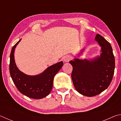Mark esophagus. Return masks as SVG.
<instances>
[{
    "label": "esophagus",
    "mask_w": 121,
    "mask_h": 121,
    "mask_svg": "<svg viewBox=\"0 0 121 121\" xmlns=\"http://www.w3.org/2000/svg\"><path fill=\"white\" fill-rule=\"evenodd\" d=\"M71 57L70 56H67L64 58V61L65 62H69V61L71 60Z\"/></svg>",
    "instance_id": "34e87169"
}]
</instances>
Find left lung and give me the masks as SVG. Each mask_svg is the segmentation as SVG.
<instances>
[{
  "label": "left lung",
  "instance_id": "8db88e82",
  "mask_svg": "<svg viewBox=\"0 0 121 121\" xmlns=\"http://www.w3.org/2000/svg\"><path fill=\"white\" fill-rule=\"evenodd\" d=\"M95 39L101 47L100 56L91 61L75 59L69 62L73 66L71 76L75 88L87 97L99 95L109 86L115 65L110 44L99 34Z\"/></svg>",
  "mask_w": 121,
  "mask_h": 121
}]
</instances>
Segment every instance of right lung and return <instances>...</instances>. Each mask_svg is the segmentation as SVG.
<instances>
[{
  "instance_id": "1",
  "label": "right lung",
  "mask_w": 121,
  "mask_h": 121,
  "mask_svg": "<svg viewBox=\"0 0 121 121\" xmlns=\"http://www.w3.org/2000/svg\"><path fill=\"white\" fill-rule=\"evenodd\" d=\"M21 40V39L12 49L10 54V75L14 84L22 94L32 99H42L48 95L52 90L53 78L62 68L63 62L61 61L48 67L40 75L29 76L24 74L16 67L14 56L15 48Z\"/></svg>"
}]
</instances>
